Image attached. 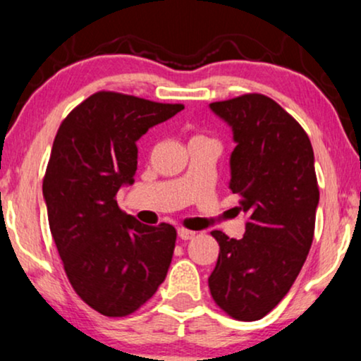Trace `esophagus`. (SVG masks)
I'll use <instances>...</instances> for the list:
<instances>
[{"instance_id":"1","label":"esophagus","mask_w":361,"mask_h":361,"mask_svg":"<svg viewBox=\"0 0 361 361\" xmlns=\"http://www.w3.org/2000/svg\"><path fill=\"white\" fill-rule=\"evenodd\" d=\"M177 233H179V236L182 240H192L194 236L197 235L196 231H190V230H188V228H179V231Z\"/></svg>"}]
</instances>
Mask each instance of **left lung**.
<instances>
[{
    "instance_id": "1",
    "label": "left lung",
    "mask_w": 361,
    "mask_h": 361,
    "mask_svg": "<svg viewBox=\"0 0 361 361\" xmlns=\"http://www.w3.org/2000/svg\"><path fill=\"white\" fill-rule=\"evenodd\" d=\"M209 106L233 128L230 189L248 219L241 240L211 231L219 255L207 283L228 316L257 321L286 298L311 250L319 202L314 152L272 97L248 92Z\"/></svg>"
}]
</instances>
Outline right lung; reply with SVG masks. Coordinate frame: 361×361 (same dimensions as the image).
Here are the masks:
<instances>
[{"instance_id":"obj_1","label":"right lung","mask_w":361,"mask_h":361,"mask_svg":"<svg viewBox=\"0 0 361 361\" xmlns=\"http://www.w3.org/2000/svg\"><path fill=\"white\" fill-rule=\"evenodd\" d=\"M184 109L97 91L63 118L44 176L52 238L72 289L108 317L138 311L165 281L176 248L172 224L140 223L118 206L137 172V140Z\"/></svg>"}]
</instances>
